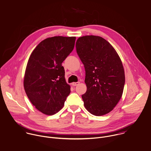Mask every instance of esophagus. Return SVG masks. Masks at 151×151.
I'll use <instances>...</instances> for the list:
<instances>
[{
	"instance_id": "34e87169",
	"label": "esophagus",
	"mask_w": 151,
	"mask_h": 151,
	"mask_svg": "<svg viewBox=\"0 0 151 151\" xmlns=\"http://www.w3.org/2000/svg\"><path fill=\"white\" fill-rule=\"evenodd\" d=\"M79 84V82H73V83H72V85L73 86H76L78 85Z\"/></svg>"
}]
</instances>
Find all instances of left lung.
Masks as SVG:
<instances>
[{
	"mask_svg": "<svg viewBox=\"0 0 151 151\" xmlns=\"http://www.w3.org/2000/svg\"><path fill=\"white\" fill-rule=\"evenodd\" d=\"M76 48L86 72L84 105L92 115H104L113 110L123 94L125 75L122 61L112 46L100 36L80 37Z\"/></svg>",
	"mask_w": 151,
	"mask_h": 151,
	"instance_id": "1",
	"label": "left lung"
}]
</instances>
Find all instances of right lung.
Segmentation results:
<instances>
[{"label": "right lung", "instance_id": "obj_1", "mask_svg": "<svg viewBox=\"0 0 151 151\" xmlns=\"http://www.w3.org/2000/svg\"><path fill=\"white\" fill-rule=\"evenodd\" d=\"M76 37L54 36L42 41L27 63L24 87L35 108L52 115L60 111L70 93L63 62L72 51Z\"/></svg>", "mask_w": 151, "mask_h": 151}]
</instances>
